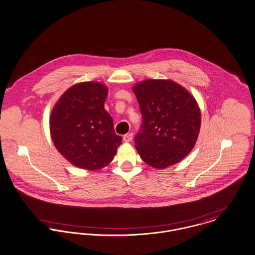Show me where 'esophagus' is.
I'll list each match as a JSON object with an SVG mask.
<instances>
[{"instance_id":"obj_1","label":"esophagus","mask_w":255,"mask_h":255,"mask_svg":"<svg viewBox=\"0 0 255 255\" xmlns=\"http://www.w3.org/2000/svg\"><path fill=\"white\" fill-rule=\"evenodd\" d=\"M132 138H133V134H127V135H124V136H123V140H124L125 142L131 141Z\"/></svg>"}]
</instances>
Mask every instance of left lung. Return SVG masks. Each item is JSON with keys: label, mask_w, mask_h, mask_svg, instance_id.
<instances>
[{"label": "left lung", "mask_w": 255, "mask_h": 255, "mask_svg": "<svg viewBox=\"0 0 255 255\" xmlns=\"http://www.w3.org/2000/svg\"><path fill=\"white\" fill-rule=\"evenodd\" d=\"M142 123L135 137L138 155L150 167L165 169L193 149L201 112L193 95L171 79H145L133 86Z\"/></svg>", "instance_id": "8db88e82"}]
</instances>
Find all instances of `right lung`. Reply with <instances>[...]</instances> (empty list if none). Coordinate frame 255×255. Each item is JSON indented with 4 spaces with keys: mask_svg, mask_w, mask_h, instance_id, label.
Listing matches in <instances>:
<instances>
[{
    "mask_svg": "<svg viewBox=\"0 0 255 255\" xmlns=\"http://www.w3.org/2000/svg\"><path fill=\"white\" fill-rule=\"evenodd\" d=\"M108 86L84 81L67 89L54 105L49 130L56 149L74 166L96 171L109 165L122 137L105 110Z\"/></svg>",
    "mask_w": 255,
    "mask_h": 255,
    "instance_id": "obj_1",
    "label": "right lung"
}]
</instances>
